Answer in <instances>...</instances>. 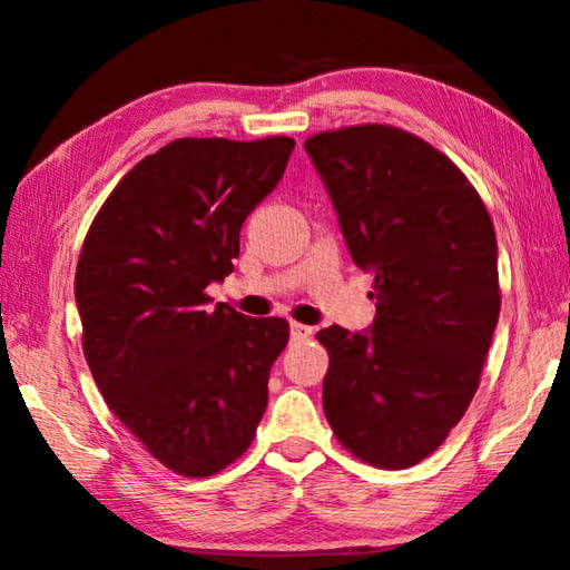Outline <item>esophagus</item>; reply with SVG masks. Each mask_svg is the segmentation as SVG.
Listing matches in <instances>:
<instances>
[{
  "mask_svg": "<svg viewBox=\"0 0 570 570\" xmlns=\"http://www.w3.org/2000/svg\"><path fill=\"white\" fill-rule=\"evenodd\" d=\"M288 330H292V340H306V336H312V326H304L298 322H292Z\"/></svg>",
  "mask_w": 570,
  "mask_h": 570,
  "instance_id": "34e87169",
  "label": "esophagus"
}]
</instances>
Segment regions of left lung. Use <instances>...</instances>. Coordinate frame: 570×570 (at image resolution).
Masks as SVG:
<instances>
[{
    "mask_svg": "<svg viewBox=\"0 0 570 570\" xmlns=\"http://www.w3.org/2000/svg\"><path fill=\"white\" fill-rule=\"evenodd\" d=\"M304 148L377 306L370 332L316 334L330 352L324 414L354 458L412 468L480 384L500 314L493 220L465 173L407 130L352 125Z\"/></svg>",
    "mask_w": 570,
    "mask_h": 570,
    "instance_id": "left-lung-1",
    "label": "left lung"
}]
</instances>
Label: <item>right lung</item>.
<instances>
[{"label":"right lung","instance_id":"right-lung-1","mask_svg":"<svg viewBox=\"0 0 570 570\" xmlns=\"http://www.w3.org/2000/svg\"><path fill=\"white\" fill-rule=\"evenodd\" d=\"M294 146L284 135L173 140L125 173L85 236V360L115 417L178 475L238 460L266 412L288 322L210 308L206 286L234 272L240 226Z\"/></svg>","mask_w":570,"mask_h":570}]
</instances>
